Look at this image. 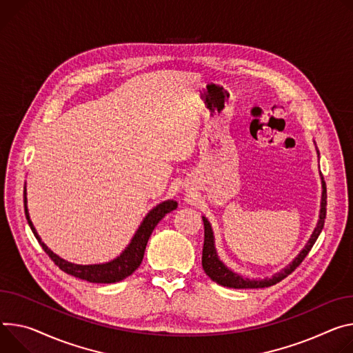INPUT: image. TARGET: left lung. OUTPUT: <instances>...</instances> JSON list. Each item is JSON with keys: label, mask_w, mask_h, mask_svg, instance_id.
<instances>
[{"label": "left lung", "mask_w": 353, "mask_h": 353, "mask_svg": "<svg viewBox=\"0 0 353 353\" xmlns=\"http://www.w3.org/2000/svg\"><path fill=\"white\" fill-rule=\"evenodd\" d=\"M321 183H323V196H321V208H319V218L316 222V227L314 228V232L311 235V238L308 239L307 245L304 246V249L299 253L297 258L290 263L287 265L284 269H281L280 272L274 273L272 277H266V279H248L243 277L235 272H232L231 269H228L225 265L221 262V259L218 258V253L215 249V242H214V232L211 228V223L208 222V219L205 216H203V222H204V246H203V269L207 273V276L223 285V287H231V288H263V287H269L273 285L279 281H281L284 277H287L290 273H293L300 263L304 261L305 256L308 254V252L311 250L312 245L315 243V241L318 239L319 234H321L323 228H324V222H325V215H327V185L324 179L321 177Z\"/></svg>", "instance_id": "8db88e82"}]
</instances>
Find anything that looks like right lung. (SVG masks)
Masks as SVG:
<instances>
[{
  "instance_id": "obj_1",
  "label": "right lung",
  "mask_w": 353,
  "mask_h": 353,
  "mask_svg": "<svg viewBox=\"0 0 353 353\" xmlns=\"http://www.w3.org/2000/svg\"><path fill=\"white\" fill-rule=\"evenodd\" d=\"M26 203H28L26 201V188H23V207H25V215H26L28 223H29L32 232H34L35 238L38 239L39 245L42 246V249L49 254V258L54 262L56 266H59L60 270H63L68 274H72L77 279L87 280L90 283H117V281L123 280L128 276H131L142 263L143 253H145L149 236L152 235L159 221L162 219L166 214H169L170 211L177 208V203L173 200L163 201V203L157 204L154 208H152L148 212V215L143 218V221L141 222V225L137 230L131 243L128 245L125 248V250L114 261L101 263V265H76V263H70L65 259L59 258L56 253H53L42 242L41 236L38 235V232L34 227V223H32V221L29 218Z\"/></svg>"
}]
</instances>
